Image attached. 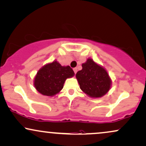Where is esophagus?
<instances>
[{
  "label": "esophagus",
  "instance_id": "obj_1",
  "mask_svg": "<svg viewBox=\"0 0 146 146\" xmlns=\"http://www.w3.org/2000/svg\"><path fill=\"white\" fill-rule=\"evenodd\" d=\"M73 71H74V73H75V74H76L77 71H78V68H73Z\"/></svg>",
  "mask_w": 146,
  "mask_h": 146
}]
</instances>
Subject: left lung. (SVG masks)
I'll use <instances>...</instances> for the list:
<instances>
[{
  "mask_svg": "<svg viewBox=\"0 0 146 146\" xmlns=\"http://www.w3.org/2000/svg\"><path fill=\"white\" fill-rule=\"evenodd\" d=\"M82 69L76 73L80 89L92 98H99L108 92L111 80L105 68L93 60L87 59Z\"/></svg>",
  "mask_w": 146,
  "mask_h": 146,
  "instance_id": "1",
  "label": "left lung"
}]
</instances>
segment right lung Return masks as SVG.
Segmentation results:
<instances>
[{
  "label": "right lung",
  "instance_id": "right-lung-1",
  "mask_svg": "<svg viewBox=\"0 0 146 146\" xmlns=\"http://www.w3.org/2000/svg\"><path fill=\"white\" fill-rule=\"evenodd\" d=\"M74 75V71L69 66H62L56 60L38 70L35 78L34 86L43 95L53 96L63 88L66 79Z\"/></svg>",
  "mask_w": 146,
  "mask_h": 146
}]
</instances>
